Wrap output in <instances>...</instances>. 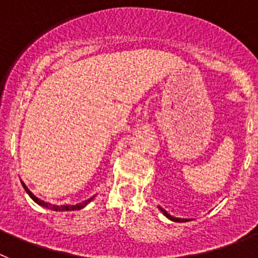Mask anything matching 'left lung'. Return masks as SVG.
<instances>
[{"mask_svg":"<svg viewBox=\"0 0 258 258\" xmlns=\"http://www.w3.org/2000/svg\"><path fill=\"white\" fill-rule=\"evenodd\" d=\"M159 209H160V211L163 212L164 216H166V217L169 218L170 221H174V222H187V221H190V220H187V218H175V217H173V216H170V214L168 213V212L164 211V209L161 208V207H159Z\"/></svg>","mask_w":258,"mask_h":258,"instance_id":"1","label":"left lung"}]
</instances>
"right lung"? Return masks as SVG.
Instances as JSON below:
<instances>
[{"instance_id":"add662e5","label":"right lung","mask_w":258,"mask_h":258,"mask_svg":"<svg viewBox=\"0 0 258 258\" xmlns=\"http://www.w3.org/2000/svg\"><path fill=\"white\" fill-rule=\"evenodd\" d=\"M22 184H23V187H24V190L27 191V194H28L29 197H31V199L32 200H35L36 203H37L38 206H41V207H45V208H47V209H51V211H56V212H63V211H76V209H81V208H84V207L86 206V204H88V203H90L93 200V198H90V199H88V200H85V202H83V203H79V204H76V206H55V204H49V203H45L44 200H41V199H38V198H36L35 195H33V194L31 192V191L28 190V187H27L26 184L23 183L22 182Z\"/></svg>"}]
</instances>
